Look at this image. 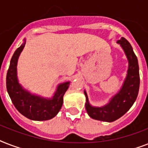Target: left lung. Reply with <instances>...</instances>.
Returning a JSON list of instances; mask_svg holds the SVG:
<instances>
[{
	"label": "left lung",
	"mask_w": 148,
	"mask_h": 148,
	"mask_svg": "<svg viewBox=\"0 0 148 148\" xmlns=\"http://www.w3.org/2000/svg\"><path fill=\"white\" fill-rule=\"evenodd\" d=\"M121 45L128 59L129 67L124 84L118 94L111 99L110 103L102 108H95L89 104L88 95L86 96V110L91 118L106 122H112L122 117L133 105L137 99L140 87V75L138 58L131 44L124 38L117 40Z\"/></svg>",
	"instance_id": "1"
}]
</instances>
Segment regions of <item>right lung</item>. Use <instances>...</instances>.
Segmentation results:
<instances>
[{
    "label": "right lung",
    "mask_w": 148,
    "mask_h": 148,
    "mask_svg": "<svg viewBox=\"0 0 148 148\" xmlns=\"http://www.w3.org/2000/svg\"><path fill=\"white\" fill-rule=\"evenodd\" d=\"M25 42L17 48L10 60L7 73V90L14 105L24 117L34 121H47L55 117L63 104L64 95L69 87L70 82L58 86L52 99H45L31 95L19 84L17 78V63Z\"/></svg>",
    "instance_id": "right-lung-1"
}]
</instances>
